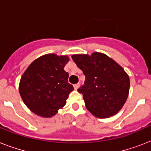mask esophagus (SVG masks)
I'll return each instance as SVG.
<instances>
[{"instance_id": "34e87169", "label": "esophagus", "mask_w": 151, "mask_h": 151, "mask_svg": "<svg viewBox=\"0 0 151 151\" xmlns=\"http://www.w3.org/2000/svg\"><path fill=\"white\" fill-rule=\"evenodd\" d=\"M79 85H80V84H79V83H78V84H75V85H73V87H74V88H75V89H78V88H79Z\"/></svg>"}]
</instances>
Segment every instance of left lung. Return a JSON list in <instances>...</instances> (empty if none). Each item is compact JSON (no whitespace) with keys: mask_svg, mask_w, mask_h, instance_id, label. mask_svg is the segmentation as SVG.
Instances as JSON below:
<instances>
[{"mask_svg":"<svg viewBox=\"0 0 151 151\" xmlns=\"http://www.w3.org/2000/svg\"><path fill=\"white\" fill-rule=\"evenodd\" d=\"M72 59L85 76L78 92L83 95L86 108L99 118L116 114L128 98V74L116 62L99 52L91 56L73 55Z\"/></svg>","mask_w":151,"mask_h":151,"instance_id":"1","label":"left lung"}]
</instances>
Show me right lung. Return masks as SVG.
<instances>
[{
	"instance_id": "right-lung-1",
	"label": "right lung",
	"mask_w": 151,
	"mask_h": 151,
	"mask_svg": "<svg viewBox=\"0 0 151 151\" xmlns=\"http://www.w3.org/2000/svg\"><path fill=\"white\" fill-rule=\"evenodd\" d=\"M66 55L48 54L34 61L25 71L19 83V93L25 104L34 114L52 117L66 104L73 86L68 83L64 66Z\"/></svg>"
}]
</instances>
